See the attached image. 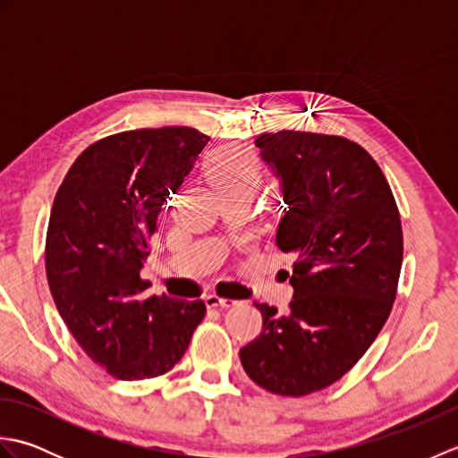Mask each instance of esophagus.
<instances>
[{
    "instance_id": "obj_1",
    "label": "esophagus",
    "mask_w": 458,
    "mask_h": 458,
    "mask_svg": "<svg viewBox=\"0 0 458 458\" xmlns=\"http://www.w3.org/2000/svg\"><path fill=\"white\" fill-rule=\"evenodd\" d=\"M204 303H207L208 309H230V307L236 305V301L222 299V297H216V295H208L207 299H204Z\"/></svg>"
}]
</instances>
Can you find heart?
<instances>
[{
  "instance_id": "obj_1",
  "label": "heart",
  "mask_w": 458,
  "mask_h": 458,
  "mask_svg": "<svg viewBox=\"0 0 458 458\" xmlns=\"http://www.w3.org/2000/svg\"><path fill=\"white\" fill-rule=\"evenodd\" d=\"M261 179V165L254 153L228 149L210 163V181L218 194H254Z\"/></svg>"
}]
</instances>
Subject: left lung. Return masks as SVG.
<instances>
[{
    "label": "left lung",
    "instance_id": "obj_1",
    "mask_svg": "<svg viewBox=\"0 0 458 458\" xmlns=\"http://www.w3.org/2000/svg\"><path fill=\"white\" fill-rule=\"evenodd\" d=\"M279 181L276 244L293 254L287 315L254 303L264 327L240 350L246 374L279 395L335 384L390 317L403 259L400 212L382 169L358 143L309 131L261 133Z\"/></svg>",
    "mask_w": 458,
    "mask_h": 458
}]
</instances>
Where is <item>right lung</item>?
Segmentation results:
<instances>
[{
    "label": "right lung",
    "instance_id": "obj_1",
    "mask_svg": "<svg viewBox=\"0 0 458 458\" xmlns=\"http://www.w3.org/2000/svg\"><path fill=\"white\" fill-rule=\"evenodd\" d=\"M208 141L182 125L115 133L86 148L56 191L48 287L76 343L118 379L169 372L207 313L202 301L143 297L140 271L163 202Z\"/></svg>",
    "mask_w": 458,
    "mask_h": 458
}]
</instances>
